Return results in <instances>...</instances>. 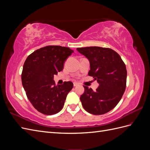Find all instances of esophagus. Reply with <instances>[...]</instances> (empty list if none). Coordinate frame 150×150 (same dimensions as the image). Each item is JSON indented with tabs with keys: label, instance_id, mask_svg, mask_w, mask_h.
<instances>
[{
	"label": "esophagus",
	"instance_id": "1",
	"mask_svg": "<svg viewBox=\"0 0 150 150\" xmlns=\"http://www.w3.org/2000/svg\"><path fill=\"white\" fill-rule=\"evenodd\" d=\"M73 84H74V86H77L79 85V84H78V83H76V82H74V83H73Z\"/></svg>",
	"mask_w": 150,
	"mask_h": 150
}]
</instances>
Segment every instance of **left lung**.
Segmentation results:
<instances>
[{
  "mask_svg": "<svg viewBox=\"0 0 150 150\" xmlns=\"http://www.w3.org/2000/svg\"><path fill=\"white\" fill-rule=\"evenodd\" d=\"M90 63L88 75L99 83L94 91L84 86L80 97L84 110L91 114L100 115L112 110L120 102L126 89L127 71L120 56L114 50L101 47L77 48Z\"/></svg>",
  "mask_w": 150,
  "mask_h": 150,
  "instance_id": "left-lung-1",
  "label": "left lung"
}]
</instances>
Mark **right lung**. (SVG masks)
I'll use <instances>...</instances> for the list:
<instances>
[{"instance_id": "obj_1", "label": "right lung", "mask_w": 150, "mask_h": 150, "mask_svg": "<svg viewBox=\"0 0 150 150\" xmlns=\"http://www.w3.org/2000/svg\"><path fill=\"white\" fill-rule=\"evenodd\" d=\"M73 52L69 47L48 46L36 50L26 59L22 84L30 102L44 115L59 112L73 88L71 81L56 85L54 81V75L63 69L66 59Z\"/></svg>"}]
</instances>
